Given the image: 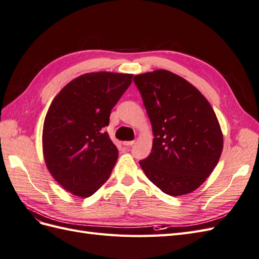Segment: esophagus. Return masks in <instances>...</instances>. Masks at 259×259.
<instances>
[{
    "label": "esophagus",
    "mask_w": 259,
    "mask_h": 259,
    "mask_svg": "<svg viewBox=\"0 0 259 259\" xmlns=\"http://www.w3.org/2000/svg\"><path fill=\"white\" fill-rule=\"evenodd\" d=\"M134 144H135V140H131V142H123V145L124 146H127V147L133 146Z\"/></svg>",
    "instance_id": "1"
}]
</instances>
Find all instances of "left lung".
Here are the masks:
<instances>
[{
    "instance_id": "left-lung-1",
    "label": "left lung",
    "mask_w": 259,
    "mask_h": 259,
    "mask_svg": "<svg viewBox=\"0 0 259 259\" xmlns=\"http://www.w3.org/2000/svg\"><path fill=\"white\" fill-rule=\"evenodd\" d=\"M153 133L152 151L139 162L152 184L171 197L191 193L221 159L224 136L208 100L191 83L159 69L134 76Z\"/></svg>"
}]
</instances>
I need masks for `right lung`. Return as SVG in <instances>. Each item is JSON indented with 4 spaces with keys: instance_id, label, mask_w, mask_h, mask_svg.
Masks as SVG:
<instances>
[{
    "instance_id": "obj_1",
    "label": "right lung",
    "mask_w": 259,
    "mask_h": 259,
    "mask_svg": "<svg viewBox=\"0 0 259 259\" xmlns=\"http://www.w3.org/2000/svg\"><path fill=\"white\" fill-rule=\"evenodd\" d=\"M132 79L128 73H85L53 99L43 124V156L66 191L89 198L110 177L119 151L104 127Z\"/></svg>"
}]
</instances>
